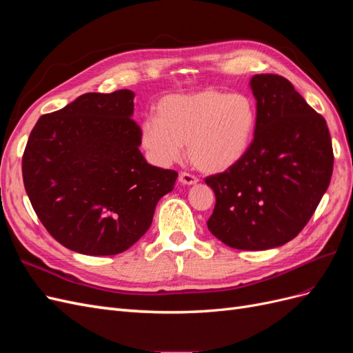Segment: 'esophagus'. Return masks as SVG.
I'll return each mask as SVG.
<instances>
[{"instance_id": "34e87169", "label": "esophagus", "mask_w": 353, "mask_h": 353, "mask_svg": "<svg viewBox=\"0 0 353 353\" xmlns=\"http://www.w3.org/2000/svg\"><path fill=\"white\" fill-rule=\"evenodd\" d=\"M178 179H179V183L184 184V185H193V184L199 183V179L194 175H191L188 172H181Z\"/></svg>"}]
</instances>
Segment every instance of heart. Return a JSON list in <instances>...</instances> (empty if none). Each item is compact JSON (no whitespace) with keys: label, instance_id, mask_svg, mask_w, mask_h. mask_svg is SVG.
Masks as SVG:
<instances>
[{"label":"heart","instance_id":"b5f03b06","mask_svg":"<svg viewBox=\"0 0 353 353\" xmlns=\"http://www.w3.org/2000/svg\"><path fill=\"white\" fill-rule=\"evenodd\" d=\"M258 122L256 104L243 92L201 90L162 99L157 116L141 125V145L157 166L181 160L184 145L197 169L218 174L249 152Z\"/></svg>","mask_w":353,"mask_h":353}]
</instances>
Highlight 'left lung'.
<instances>
[{"mask_svg":"<svg viewBox=\"0 0 353 353\" xmlns=\"http://www.w3.org/2000/svg\"><path fill=\"white\" fill-rule=\"evenodd\" d=\"M256 130L240 162L205 181L216 197L209 231L239 250L274 249L311 219L333 174L324 117L280 74H254Z\"/></svg>","mask_w":353,"mask_h":353,"instance_id":"8db88e82","label":"left lung"}]
</instances>
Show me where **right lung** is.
<instances>
[{"mask_svg":"<svg viewBox=\"0 0 353 353\" xmlns=\"http://www.w3.org/2000/svg\"><path fill=\"white\" fill-rule=\"evenodd\" d=\"M134 92H87L41 116L22 159L23 183L42 225L65 248L91 256L128 250L150 228L178 172L147 163Z\"/></svg>","mask_w":353,"mask_h":353,"instance_id":"obj_1","label":"right lung"}]
</instances>
